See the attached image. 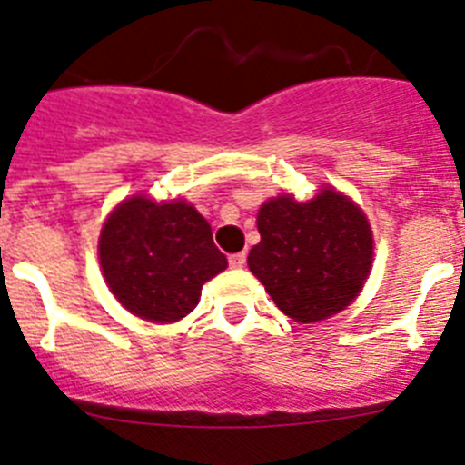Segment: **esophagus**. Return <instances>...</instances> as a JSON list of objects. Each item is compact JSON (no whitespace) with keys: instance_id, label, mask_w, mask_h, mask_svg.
<instances>
[{"instance_id":"esophagus-1","label":"esophagus","mask_w":465,"mask_h":465,"mask_svg":"<svg viewBox=\"0 0 465 465\" xmlns=\"http://www.w3.org/2000/svg\"><path fill=\"white\" fill-rule=\"evenodd\" d=\"M244 262H246V253L244 252L232 253V256H230V265H232V268H244Z\"/></svg>"}]
</instances>
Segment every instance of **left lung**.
Segmentation results:
<instances>
[{"mask_svg": "<svg viewBox=\"0 0 465 465\" xmlns=\"http://www.w3.org/2000/svg\"><path fill=\"white\" fill-rule=\"evenodd\" d=\"M261 242L249 270L286 316L314 323L338 314L363 289L372 262V232L365 213L338 191L307 203L274 197L258 212Z\"/></svg>", "mask_w": 465, "mask_h": 465, "instance_id": "8db88e82", "label": "left lung"}]
</instances>
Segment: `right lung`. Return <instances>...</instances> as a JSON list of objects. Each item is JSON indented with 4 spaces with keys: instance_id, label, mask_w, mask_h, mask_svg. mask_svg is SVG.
Here are the masks:
<instances>
[{
    "instance_id": "obj_1",
    "label": "right lung",
    "mask_w": 465,
    "mask_h": 465,
    "mask_svg": "<svg viewBox=\"0 0 465 465\" xmlns=\"http://www.w3.org/2000/svg\"><path fill=\"white\" fill-rule=\"evenodd\" d=\"M100 262L123 307L149 322H179L200 302L203 283L228 268L195 207L155 204L142 195L106 219Z\"/></svg>"
}]
</instances>
